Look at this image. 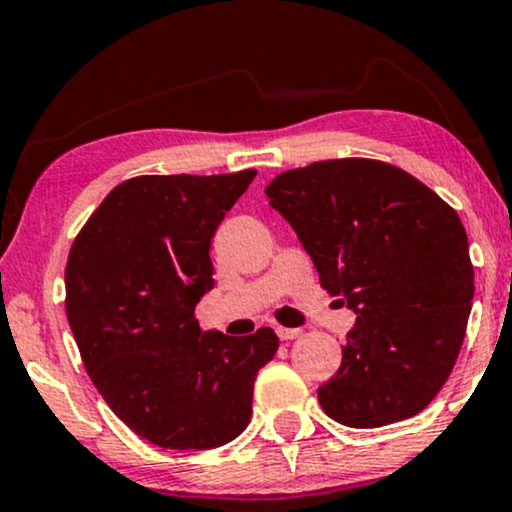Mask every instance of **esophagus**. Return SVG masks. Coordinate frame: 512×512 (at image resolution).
<instances>
[{"instance_id":"esophagus-1","label":"esophagus","mask_w":512,"mask_h":512,"mask_svg":"<svg viewBox=\"0 0 512 512\" xmlns=\"http://www.w3.org/2000/svg\"><path fill=\"white\" fill-rule=\"evenodd\" d=\"M276 334H279V339H284V342H291V339L301 337V330H298V327H276Z\"/></svg>"}]
</instances>
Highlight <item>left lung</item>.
Masks as SVG:
<instances>
[{
  "instance_id": "obj_1",
  "label": "left lung",
  "mask_w": 512,
  "mask_h": 512,
  "mask_svg": "<svg viewBox=\"0 0 512 512\" xmlns=\"http://www.w3.org/2000/svg\"><path fill=\"white\" fill-rule=\"evenodd\" d=\"M264 195L313 257L320 286L356 313L342 366L317 387L351 428L424 411L450 378L474 296L457 211L407 170L332 158L276 175Z\"/></svg>"
}]
</instances>
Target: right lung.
I'll list each match as a JSON object with an SVG mask.
<instances>
[{
    "label": "right lung",
    "instance_id": "right-lung-1",
    "mask_svg": "<svg viewBox=\"0 0 512 512\" xmlns=\"http://www.w3.org/2000/svg\"><path fill=\"white\" fill-rule=\"evenodd\" d=\"M257 170L137 175L113 187L74 238L67 320L86 373L117 419L158 448L209 450L250 424L252 390L279 349L272 327L202 332L209 245Z\"/></svg>",
    "mask_w": 512,
    "mask_h": 512
}]
</instances>
